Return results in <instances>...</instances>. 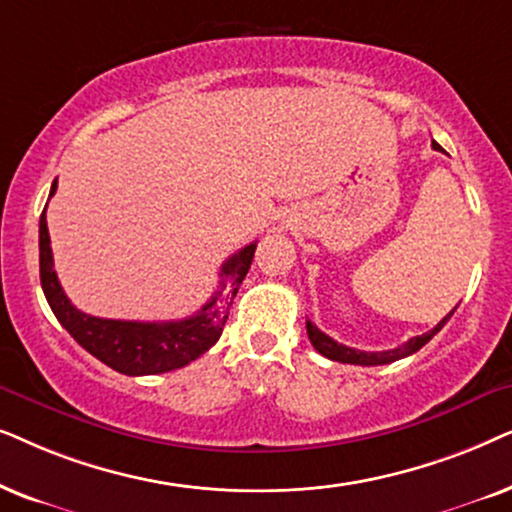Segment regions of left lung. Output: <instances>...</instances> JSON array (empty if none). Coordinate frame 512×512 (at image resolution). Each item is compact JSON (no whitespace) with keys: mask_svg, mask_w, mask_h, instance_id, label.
<instances>
[{"mask_svg":"<svg viewBox=\"0 0 512 512\" xmlns=\"http://www.w3.org/2000/svg\"><path fill=\"white\" fill-rule=\"evenodd\" d=\"M433 147L440 149L438 142H433ZM454 311H456V309L449 311L447 316L442 318L440 323L433 327V330L426 332V335L412 337L410 342H405L403 346H398V349H391V351H358V349H351V346L339 344V342H335V339H332V337H327L325 332H320L318 327L311 323V320H306V332H309V339H311L313 349H316V351L320 353V356H325V358H330V360H337V363L367 365V367H372V365H388V363H393V360H400V358L412 356V353H417V351L421 349V346L431 342V339H433L435 335H438L442 327H445L447 320L452 318Z\"/></svg>","mask_w":512,"mask_h":512,"instance_id":"left-lung-1","label":"left lung"}]
</instances>
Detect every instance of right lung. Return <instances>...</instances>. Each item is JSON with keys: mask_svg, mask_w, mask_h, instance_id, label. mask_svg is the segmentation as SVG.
I'll list each match as a JSON object with an SVG mask.
<instances>
[{"mask_svg": "<svg viewBox=\"0 0 512 512\" xmlns=\"http://www.w3.org/2000/svg\"><path fill=\"white\" fill-rule=\"evenodd\" d=\"M58 180H53L51 194H56ZM257 241L245 245L236 255L222 264L220 285L215 295L201 306L199 313L185 320H168V323H140V320H109L88 316L79 311L60 288V281L53 269V252L49 227H46V208L39 217V278L51 311L58 323L74 337V342L100 360L128 377L142 374H161L180 370L206 353L220 339L229 309L248 274Z\"/></svg>", "mask_w": 512, "mask_h": 512, "instance_id": "obj_1", "label": "right lung"}]
</instances>
